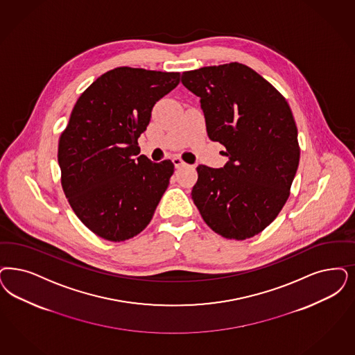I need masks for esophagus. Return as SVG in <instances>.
<instances>
[{
	"label": "esophagus",
	"mask_w": 355,
	"mask_h": 355,
	"mask_svg": "<svg viewBox=\"0 0 355 355\" xmlns=\"http://www.w3.org/2000/svg\"><path fill=\"white\" fill-rule=\"evenodd\" d=\"M171 161H173V164H174L175 168H181V166H186V165H187L181 157H174Z\"/></svg>",
	"instance_id": "esophagus-1"
}]
</instances>
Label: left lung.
Returning a JSON list of instances; mask_svg holds the SVG:
<instances>
[{"instance_id":"1","label":"left lung","mask_w":355,"mask_h":355,"mask_svg":"<svg viewBox=\"0 0 355 355\" xmlns=\"http://www.w3.org/2000/svg\"><path fill=\"white\" fill-rule=\"evenodd\" d=\"M200 98L208 137L227 148L220 169L199 165L191 198L203 220L225 239L262 232L290 196L300 148L293 112L281 93L240 62L182 73Z\"/></svg>"}]
</instances>
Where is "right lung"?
<instances>
[{
	"mask_svg": "<svg viewBox=\"0 0 355 355\" xmlns=\"http://www.w3.org/2000/svg\"><path fill=\"white\" fill-rule=\"evenodd\" d=\"M180 76L119 67L98 77L74 105L59 140L62 190L77 218L105 240L141 232L169 186L173 162L139 156L137 139Z\"/></svg>",
	"mask_w": 355,
	"mask_h": 355,
	"instance_id": "add662e5",
	"label": "right lung"
}]
</instances>
